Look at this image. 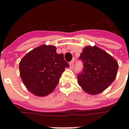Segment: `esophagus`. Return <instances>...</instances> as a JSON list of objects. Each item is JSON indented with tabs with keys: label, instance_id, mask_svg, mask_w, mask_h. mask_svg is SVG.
I'll return each instance as SVG.
<instances>
[{
	"label": "esophagus",
	"instance_id": "1",
	"mask_svg": "<svg viewBox=\"0 0 129 129\" xmlns=\"http://www.w3.org/2000/svg\"><path fill=\"white\" fill-rule=\"evenodd\" d=\"M74 68V61H70V69H73Z\"/></svg>",
	"mask_w": 129,
	"mask_h": 129
}]
</instances>
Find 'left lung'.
<instances>
[{
  "label": "left lung",
  "mask_w": 129,
  "mask_h": 129,
  "mask_svg": "<svg viewBox=\"0 0 129 129\" xmlns=\"http://www.w3.org/2000/svg\"><path fill=\"white\" fill-rule=\"evenodd\" d=\"M79 59L83 62L84 68L77 75L78 84L85 92L97 95L113 82L118 63L106 52L97 46H86Z\"/></svg>",
  "instance_id": "obj_1"
}]
</instances>
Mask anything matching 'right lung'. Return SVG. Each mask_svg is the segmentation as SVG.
<instances>
[{
	"label": "right lung",
	"instance_id": "add662e5",
	"mask_svg": "<svg viewBox=\"0 0 129 129\" xmlns=\"http://www.w3.org/2000/svg\"><path fill=\"white\" fill-rule=\"evenodd\" d=\"M54 45H42L23 56L19 63L20 75L27 90L43 97L53 91L62 73L69 64Z\"/></svg>",
	"mask_w": 129,
	"mask_h": 129
}]
</instances>
